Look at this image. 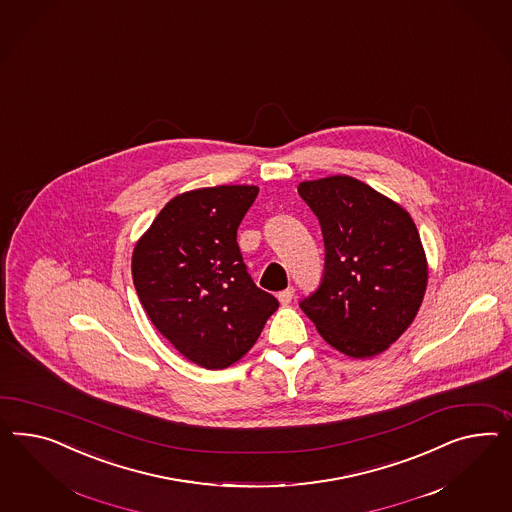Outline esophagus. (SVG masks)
<instances>
[{
    "label": "esophagus",
    "instance_id": "1",
    "mask_svg": "<svg viewBox=\"0 0 512 512\" xmlns=\"http://www.w3.org/2000/svg\"><path fill=\"white\" fill-rule=\"evenodd\" d=\"M292 298H294V289H292V287H289V289H285V291H281L277 294V300L281 302V305L291 304Z\"/></svg>",
    "mask_w": 512,
    "mask_h": 512
}]
</instances>
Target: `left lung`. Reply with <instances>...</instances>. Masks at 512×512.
Masks as SVG:
<instances>
[{"label":"left lung","mask_w":512,"mask_h":512,"mask_svg":"<svg viewBox=\"0 0 512 512\" xmlns=\"http://www.w3.org/2000/svg\"><path fill=\"white\" fill-rule=\"evenodd\" d=\"M298 194L324 238L317 291L300 302L326 343L371 358L412 324L427 289V259L410 214L365 182L307 180Z\"/></svg>","instance_id":"left-lung-1"}]
</instances>
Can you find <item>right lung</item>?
I'll use <instances>...</instances> for the list:
<instances>
[{
	"label": "right lung",
	"instance_id": "1",
	"mask_svg": "<svg viewBox=\"0 0 512 512\" xmlns=\"http://www.w3.org/2000/svg\"><path fill=\"white\" fill-rule=\"evenodd\" d=\"M257 186H216L177 195L132 255L139 302L186 360L225 369L240 360L279 307L248 274L236 231Z\"/></svg>",
	"mask_w": 512,
	"mask_h": 512
}]
</instances>
